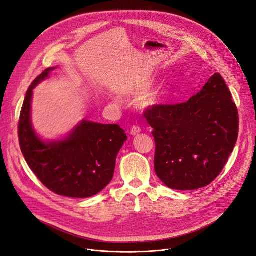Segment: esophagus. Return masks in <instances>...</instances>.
Wrapping results in <instances>:
<instances>
[{"mask_svg": "<svg viewBox=\"0 0 256 256\" xmlns=\"http://www.w3.org/2000/svg\"><path fill=\"white\" fill-rule=\"evenodd\" d=\"M140 132H141L140 126H132V128H130V135L136 136V135L140 134Z\"/></svg>", "mask_w": 256, "mask_h": 256, "instance_id": "1", "label": "esophagus"}]
</instances>
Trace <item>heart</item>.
<instances>
[{"instance_id":"b5f03b06","label":"heart","mask_w":256,"mask_h":256,"mask_svg":"<svg viewBox=\"0 0 256 256\" xmlns=\"http://www.w3.org/2000/svg\"><path fill=\"white\" fill-rule=\"evenodd\" d=\"M152 84H154V80L152 78V77H148V78L139 80L138 82L132 86V88L128 90V94L132 95V96H139V95L146 94L152 88ZM168 95H170L168 86H161L146 99V106L161 104L168 100Z\"/></svg>"}]
</instances>
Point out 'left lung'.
Wrapping results in <instances>:
<instances>
[{"label": "left lung", "instance_id": "left-lung-1", "mask_svg": "<svg viewBox=\"0 0 256 256\" xmlns=\"http://www.w3.org/2000/svg\"><path fill=\"white\" fill-rule=\"evenodd\" d=\"M156 143L154 170L172 190H194L220 174L238 136V112L220 73L196 95L144 113Z\"/></svg>", "mask_w": 256, "mask_h": 256}]
</instances>
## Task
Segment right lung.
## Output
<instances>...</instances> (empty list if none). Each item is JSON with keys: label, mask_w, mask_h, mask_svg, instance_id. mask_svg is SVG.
I'll list each match as a JSON object with an SVG mask.
<instances>
[{"label": "right lung", "mask_w": 256, "mask_h": 256, "mask_svg": "<svg viewBox=\"0 0 256 256\" xmlns=\"http://www.w3.org/2000/svg\"><path fill=\"white\" fill-rule=\"evenodd\" d=\"M54 69H46L28 88L18 120L20 150L30 170L52 192L88 198L112 180L116 157L128 137L117 124L84 120L66 139L42 141L31 124L32 90Z\"/></svg>", "instance_id": "obj_1"}]
</instances>
